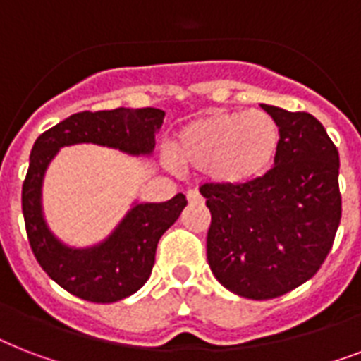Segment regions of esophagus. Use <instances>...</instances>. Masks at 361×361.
<instances>
[{
	"label": "esophagus",
	"mask_w": 361,
	"mask_h": 361,
	"mask_svg": "<svg viewBox=\"0 0 361 361\" xmlns=\"http://www.w3.org/2000/svg\"><path fill=\"white\" fill-rule=\"evenodd\" d=\"M187 200L191 204H198L202 202V197H200V192H198L197 189H189V191H187Z\"/></svg>",
	"instance_id": "obj_1"
}]
</instances>
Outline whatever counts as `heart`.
Instances as JSON below:
<instances>
[{"mask_svg":"<svg viewBox=\"0 0 361 361\" xmlns=\"http://www.w3.org/2000/svg\"><path fill=\"white\" fill-rule=\"evenodd\" d=\"M279 144V125L266 112L217 109L178 130L172 155L219 185H245L271 166Z\"/></svg>","mask_w":361,"mask_h":361,"instance_id":"1","label":"heart"}]
</instances>
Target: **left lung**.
Returning <instances> with one entry per match:
<instances>
[{
	"instance_id": "1",
	"label": "left lung",
	"mask_w": 361,
	"mask_h": 361,
	"mask_svg": "<svg viewBox=\"0 0 361 361\" xmlns=\"http://www.w3.org/2000/svg\"><path fill=\"white\" fill-rule=\"evenodd\" d=\"M281 130L274 169L245 185L206 183L208 264L238 296L271 300L313 277L341 221L339 153L314 116L260 104Z\"/></svg>"
}]
</instances>
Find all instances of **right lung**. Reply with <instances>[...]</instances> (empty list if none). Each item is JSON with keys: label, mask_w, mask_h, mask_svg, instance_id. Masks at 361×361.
Here are the masks:
<instances>
[{"label": "right lung", "mask_w": 361, "mask_h": 361, "mask_svg": "<svg viewBox=\"0 0 361 361\" xmlns=\"http://www.w3.org/2000/svg\"><path fill=\"white\" fill-rule=\"evenodd\" d=\"M159 109L78 112L44 130L31 147L22 185L25 232L37 262L61 288L93 303H112L135 294L152 275L157 243L187 206L178 192L166 202H136L106 240L86 249L61 243L42 215L41 189L48 164L59 147L92 142L129 155H152L163 125Z\"/></svg>", "instance_id": "obj_1"}]
</instances>
